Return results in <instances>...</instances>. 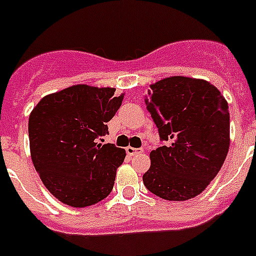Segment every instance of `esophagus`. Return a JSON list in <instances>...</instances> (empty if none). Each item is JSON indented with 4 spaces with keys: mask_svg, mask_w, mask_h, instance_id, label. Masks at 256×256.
Segmentation results:
<instances>
[{
    "mask_svg": "<svg viewBox=\"0 0 256 256\" xmlns=\"http://www.w3.org/2000/svg\"><path fill=\"white\" fill-rule=\"evenodd\" d=\"M144 152V150L140 148H134V147H126V154H130V156H136V154H140Z\"/></svg>",
    "mask_w": 256,
    "mask_h": 256,
    "instance_id": "34e87169",
    "label": "esophagus"
}]
</instances>
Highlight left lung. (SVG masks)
<instances>
[{
  "instance_id": "1",
  "label": "left lung",
  "mask_w": 256,
  "mask_h": 256,
  "mask_svg": "<svg viewBox=\"0 0 256 256\" xmlns=\"http://www.w3.org/2000/svg\"><path fill=\"white\" fill-rule=\"evenodd\" d=\"M144 100L168 146L150 154L144 184L165 200L199 196L218 174L230 148L228 104L210 82L170 76L150 85Z\"/></svg>"
}]
</instances>
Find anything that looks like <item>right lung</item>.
Here are the masks:
<instances>
[{
	"label": "right lung",
	"instance_id": "obj_1",
	"mask_svg": "<svg viewBox=\"0 0 256 256\" xmlns=\"http://www.w3.org/2000/svg\"><path fill=\"white\" fill-rule=\"evenodd\" d=\"M78 84L46 95L29 116L30 156L50 194L74 208L94 206L112 190L126 151L102 144L106 123L124 94Z\"/></svg>",
	"mask_w": 256,
	"mask_h": 256
}]
</instances>
